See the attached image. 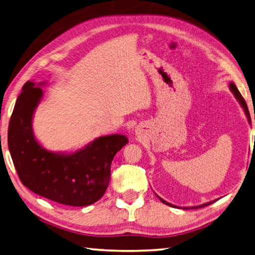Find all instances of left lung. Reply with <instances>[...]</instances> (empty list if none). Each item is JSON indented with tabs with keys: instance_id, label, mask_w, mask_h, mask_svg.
<instances>
[{
	"instance_id": "8db88e82",
	"label": "left lung",
	"mask_w": 255,
	"mask_h": 255,
	"mask_svg": "<svg viewBox=\"0 0 255 255\" xmlns=\"http://www.w3.org/2000/svg\"><path fill=\"white\" fill-rule=\"evenodd\" d=\"M229 87H230L231 92H232V93H233V95H234V97L237 98V101H238L239 103H240V105H241V107L243 108L244 113H246V116L248 117V122L251 124V117H250V113H249V109H248V105H247L246 101H244V98L242 97V95L240 94V92H239V89L237 88L236 84H234L233 82H231L230 84H229ZM254 119H255V117H254ZM254 141H255V139H254ZM157 197H158V196H157ZM158 198L160 199V200H161V202H162V203L167 204V206H169V207H172V208H179V209H180V207H178V206H174V204H171V203H169V202H167V201H164L163 199H161L160 197H158ZM217 200H219V199H216V200L210 201V202H206V203H203V204H200V206H194V207H183L182 209H184V210H189V209H198V208H203V207H207V206H209V204H211V203H213V202H216Z\"/></svg>"
}]
</instances>
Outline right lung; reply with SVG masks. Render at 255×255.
I'll use <instances>...</instances> for the list:
<instances>
[{"instance_id":"obj_1","label":"right lung","mask_w":255,"mask_h":255,"mask_svg":"<svg viewBox=\"0 0 255 255\" xmlns=\"http://www.w3.org/2000/svg\"><path fill=\"white\" fill-rule=\"evenodd\" d=\"M43 85L26 82L15 103L7 133L14 167L24 186L38 196L66 206H89L104 196L111 180L113 159L128 138L107 134L74 152L47 150L33 131Z\"/></svg>"}]
</instances>
